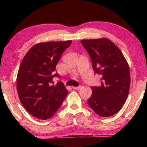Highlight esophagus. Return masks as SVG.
<instances>
[{"mask_svg": "<svg viewBox=\"0 0 147 147\" xmlns=\"http://www.w3.org/2000/svg\"><path fill=\"white\" fill-rule=\"evenodd\" d=\"M81 88V86H78V87H72V88L73 89H76V90H78L80 88Z\"/></svg>", "mask_w": 147, "mask_h": 147, "instance_id": "34e87169", "label": "esophagus"}]
</instances>
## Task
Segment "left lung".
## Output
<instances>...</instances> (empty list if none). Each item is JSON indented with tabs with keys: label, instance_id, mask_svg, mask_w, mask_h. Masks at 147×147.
Returning a JSON list of instances; mask_svg holds the SVG:
<instances>
[{
	"label": "left lung",
	"instance_id": "8db88e82",
	"mask_svg": "<svg viewBox=\"0 0 147 147\" xmlns=\"http://www.w3.org/2000/svg\"><path fill=\"white\" fill-rule=\"evenodd\" d=\"M81 43L90 56L94 74L100 78V86H92L88 104L99 116L115 115L128 97L130 86L128 64L122 52L108 39H84Z\"/></svg>",
	"mask_w": 147,
	"mask_h": 147
}]
</instances>
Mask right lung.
Masks as SVG:
<instances>
[{
	"instance_id": "1",
	"label": "right lung",
	"mask_w": 147,
	"mask_h": 147,
	"mask_svg": "<svg viewBox=\"0 0 147 147\" xmlns=\"http://www.w3.org/2000/svg\"><path fill=\"white\" fill-rule=\"evenodd\" d=\"M72 41L46 42L35 45L26 54L17 76L20 101L35 117L46 120L53 117L63 103L68 91L59 78L56 66Z\"/></svg>"
}]
</instances>
